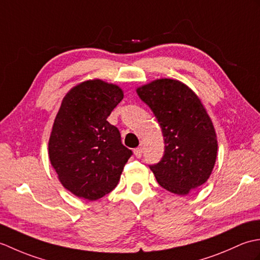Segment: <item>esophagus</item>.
<instances>
[{"label":"esophagus","instance_id":"1","mask_svg":"<svg viewBox=\"0 0 260 260\" xmlns=\"http://www.w3.org/2000/svg\"><path fill=\"white\" fill-rule=\"evenodd\" d=\"M142 154H143V148H142V147L135 148V150H134V155H135L137 158H140V157L142 156Z\"/></svg>","mask_w":260,"mask_h":260}]
</instances>
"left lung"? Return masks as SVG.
<instances>
[{"label":"left lung","instance_id":"8db88e82","mask_svg":"<svg viewBox=\"0 0 260 260\" xmlns=\"http://www.w3.org/2000/svg\"><path fill=\"white\" fill-rule=\"evenodd\" d=\"M162 128L165 151L150 169L158 184L186 196L206 183L217 159L218 141L200 98L182 81L161 78L136 89Z\"/></svg>","mask_w":260,"mask_h":260}]
</instances>
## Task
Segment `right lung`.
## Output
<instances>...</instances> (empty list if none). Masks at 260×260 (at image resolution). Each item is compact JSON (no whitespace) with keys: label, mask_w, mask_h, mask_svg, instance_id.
<instances>
[{"label":"right lung","mask_w":260,"mask_h":260,"mask_svg":"<svg viewBox=\"0 0 260 260\" xmlns=\"http://www.w3.org/2000/svg\"><path fill=\"white\" fill-rule=\"evenodd\" d=\"M123 97L119 86L89 79L62 99L49 139V158L60 183L76 197L96 201L118 183L132 151L107 117Z\"/></svg>","instance_id":"1"}]
</instances>
